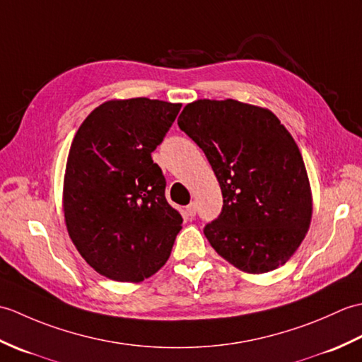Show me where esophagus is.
<instances>
[{"label": "esophagus", "mask_w": 362, "mask_h": 362, "mask_svg": "<svg viewBox=\"0 0 362 362\" xmlns=\"http://www.w3.org/2000/svg\"><path fill=\"white\" fill-rule=\"evenodd\" d=\"M187 213H188V216H196V213H197V205H196V202H191L189 205H187Z\"/></svg>", "instance_id": "1"}]
</instances>
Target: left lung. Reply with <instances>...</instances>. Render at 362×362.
Masks as SVG:
<instances>
[{
	"label": "left lung",
	"mask_w": 362,
	"mask_h": 362,
	"mask_svg": "<svg viewBox=\"0 0 362 362\" xmlns=\"http://www.w3.org/2000/svg\"><path fill=\"white\" fill-rule=\"evenodd\" d=\"M177 122L204 151L222 191V211L204 228L211 247L247 274L283 266L313 216L310 179L288 129L269 109L236 99H197Z\"/></svg>",
	"instance_id": "left-lung-1"
}]
</instances>
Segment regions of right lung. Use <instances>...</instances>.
Returning <instances> with one entry per match:
<instances>
[{
  "mask_svg": "<svg viewBox=\"0 0 362 362\" xmlns=\"http://www.w3.org/2000/svg\"><path fill=\"white\" fill-rule=\"evenodd\" d=\"M182 104L112 99L76 132L64 177V214L81 257L107 279L138 283L163 266L182 228L151 152Z\"/></svg>",
  "mask_w": 362,
  "mask_h": 362,
  "instance_id": "1",
  "label": "right lung"
}]
</instances>
